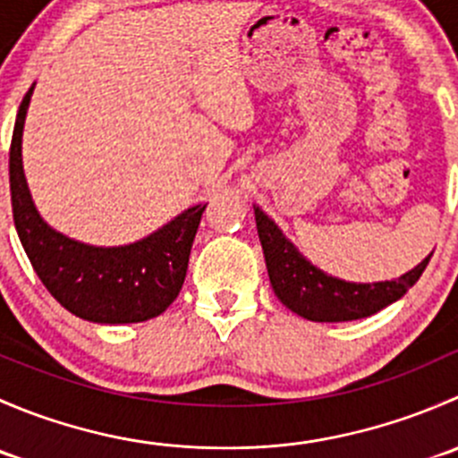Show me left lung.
Instances as JSON below:
<instances>
[{
	"mask_svg": "<svg viewBox=\"0 0 458 458\" xmlns=\"http://www.w3.org/2000/svg\"><path fill=\"white\" fill-rule=\"evenodd\" d=\"M255 216L272 290L285 308L310 321H354L374 315L403 297L417 284L432 257H426V261L396 281L350 284L326 275L306 261L281 234L275 221L267 219L259 208H255Z\"/></svg>",
	"mask_w": 458,
	"mask_h": 458,
	"instance_id": "obj_1",
	"label": "left lung"
}]
</instances>
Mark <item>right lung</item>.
I'll return each instance as SVG.
<instances>
[{"mask_svg": "<svg viewBox=\"0 0 458 458\" xmlns=\"http://www.w3.org/2000/svg\"><path fill=\"white\" fill-rule=\"evenodd\" d=\"M32 88L17 113L11 141L13 219L41 284L75 317L95 323H140L177 299L188 270L203 206L182 212L150 237L123 248L77 243L41 221L21 168V131Z\"/></svg>", "mask_w": 458, "mask_h": 458, "instance_id": "obj_1", "label": "right lung"}]
</instances>
